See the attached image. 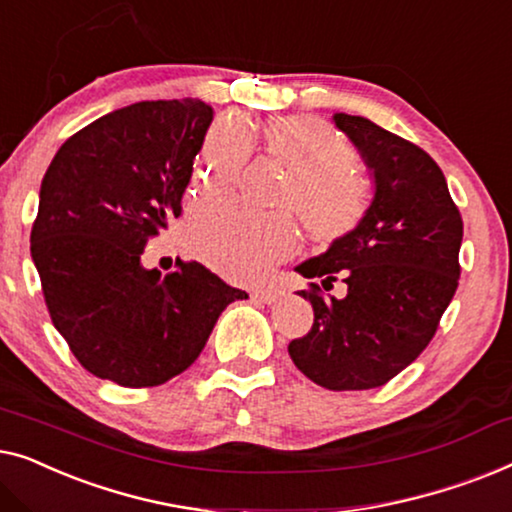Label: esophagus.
I'll return each instance as SVG.
<instances>
[{"instance_id": "34e87169", "label": "esophagus", "mask_w": 512, "mask_h": 512, "mask_svg": "<svg viewBox=\"0 0 512 512\" xmlns=\"http://www.w3.org/2000/svg\"><path fill=\"white\" fill-rule=\"evenodd\" d=\"M280 297V292L276 287H257V290L250 292V299L259 301V304H273Z\"/></svg>"}]
</instances>
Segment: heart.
<instances>
[{"label": "heart", "mask_w": 512, "mask_h": 512, "mask_svg": "<svg viewBox=\"0 0 512 512\" xmlns=\"http://www.w3.org/2000/svg\"><path fill=\"white\" fill-rule=\"evenodd\" d=\"M262 150L292 178L285 206L294 208L313 241L331 246L348 239L373 204L371 183L355 169L352 143L315 115L297 113L264 122ZM243 164V139L232 127L208 136L194 164V183L204 197H220L232 187ZM192 250L222 276L255 283L297 246L290 218H262L234 201L201 206L192 222Z\"/></svg>", "instance_id": "b5f03b06"}]
</instances>
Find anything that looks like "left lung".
<instances>
[{"instance_id":"8db88e82","label":"left lung","mask_w":512,"mask_h":512,"mask_svg":"<svg viewBox=\"0 0 512 512\" xmlns=\"http://www.w3.org/2000/svg\"><path fill=\"white\" fill-rule=\"evenodd\" d=\"M371 169V211L348 239L299 264L306 278L348 285L343 299L318 283L313 327L287 345L297 369L327 390H371L420 357L459 285L464 222L438 164L420 146L362 115L336 113Z\"/></svg>"}]
</instances>
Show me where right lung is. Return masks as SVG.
I'll return each mask as SVG.
<instances>
[{"mask_svg":"<svg viewBox=\"0 0 512 512\" xmlns=\"http://www.w3.org/2000/svg\"><path fill=\"white\" fill-rule=\"evenodd\" d=\"M213 109L139 102L90 122L41 181L30 250L50 320L92 376L155 387L183 373L220 313L248 294L199 262L143 269L150 239L181 215Z\"/></svg>","mask_w":512,"mask_h":512,"instance_id":"right-lung-1","label":"right lung"}]
</instances>
